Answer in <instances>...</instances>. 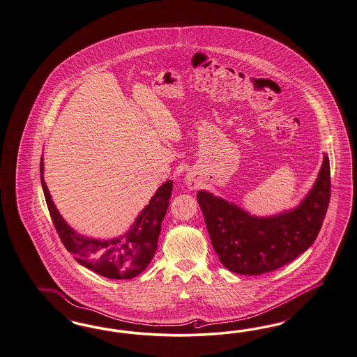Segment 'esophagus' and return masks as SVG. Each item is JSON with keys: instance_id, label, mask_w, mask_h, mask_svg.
I'll return each mask as SVG.
<instances>
[{"instance_id": "34e87169", "label": "esophagus", "mask_w": 357, "mask_h": 357, "mask_svg": "<svg viewBox=\"0 0 357 357\" xmlns=\"http://www.w3.org/2000/svg\"><path fill=\"white\" fill-rule=\"evenodd\" d=\"M185 185H187V187H188V188L194 190V188H197V187H198V182H197V179H194V178L188 176V178L185 179Z\"/></svg>"}]
</instances>
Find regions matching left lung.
Segmentation results:
<instances>
[{
    "label": "left lung",
    "instance_id": "8db88e82",
    "mask_svg": "<svg viewBox=\"0 0 357 357\" xmlns=\"http://www.w3.org/2000/svg\"><path fill=\"white\" fill-rule=\"evenodd\" d=\"M331 198L329 159L324 155L314 188L299 207L271 218H257L199 191L198 203L215 252L235 273L260 275L299 257L317 238Z\"/></svg>",
    "mask_w": 357,
    "mask_h": 357
}]
</instances>
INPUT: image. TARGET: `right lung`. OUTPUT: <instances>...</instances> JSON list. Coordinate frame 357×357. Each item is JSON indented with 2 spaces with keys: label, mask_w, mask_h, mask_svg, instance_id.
<instances>
[{
  "label": "right lung",
  "mask_w": 357,
  "mask_h": 357,
  "mask_svg": "<svg viewBox=\"0 0 357 357\" xmlns=\"http://www.w3.org/2000/svg\"><path fill=\"white\" fill-rule=\"evenodd\" d=\"M43 160V159H41ZM41 162V183L43 195L58 236L65 248L86 268L109 279H131L150 264L157 250L160 223L170 204L172 181L158 188L147 207L138 216L126 235L113 241L90 239L74 232L58 214L49 190L43 181Z\"/></svg>",
  "instance_id": "1"
}]
</instances>
